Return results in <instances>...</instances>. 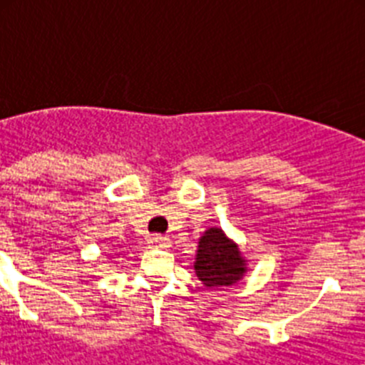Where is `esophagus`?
I'll use <instances>...</instances> for the list:
<instances>
[{
    "mask_svg": "<svg viewBox=\"0 0 365 365\" xmlns=\"http://www.w3.org/2000/svg\"><path fill=\"white\" fill-rule=\"evenodd\" d=\"M148 247L150 248H168L170 247V240L163 237V235H151L148 240Z\"/></svg>",
    "mask_w": 365,
    "mask_h": 365,
    "instance_id": "esophagus-1",
    "label": "esophagus"
}]
</instances>
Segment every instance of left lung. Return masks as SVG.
Returning <instances> with one entry per match:
<instances>
[{"label": "left lung", "instance_id": "1", "mask_svg": "<svg viewBox=\"0 0 365 365\" xmlns=\"http://www.w3.org/2000/svg\"><path fill=\"white\" fill-rule=\"evenodd\" d=\"M193 270L206 289H217L241 282L248 265L240 245L230 240L222 228L210 227L199 237Z\"/></svg>", "mask_w": 365, "mask_h": 365}]
</instances>
